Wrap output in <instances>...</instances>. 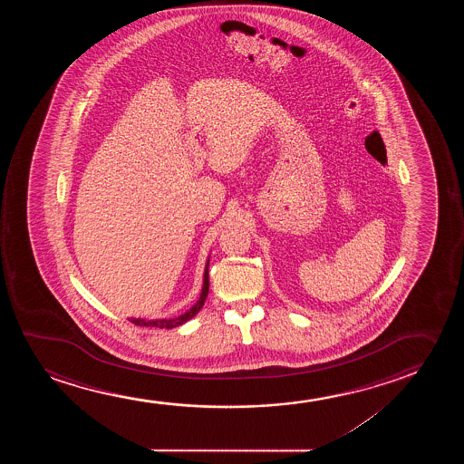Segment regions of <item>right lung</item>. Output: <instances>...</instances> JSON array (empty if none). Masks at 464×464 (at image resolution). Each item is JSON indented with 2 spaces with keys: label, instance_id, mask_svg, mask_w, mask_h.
<instances>
[{
  "label": "right lung",
  "instance_id": "1",
  "mask_svg": "<svg viewBox=\"0 0 464 464\" xmlns=\"http://www.w3.org/2000/svg\"><path fill=\"white\" fill-rule=\"evenodd\" d=\"M209 258L210 256H208L206 266H204L203 288H201V293H199V298H198L195 304L191 305L188 311L174 318H155V320H147V318L130 317V320H131L134 324H140V326H155V328H168V330H169V328H176L179 324H184L185 322H188L190 318L195 317L198 312L201 311L204 301L208 298V293H209Z\"/></svg>",
  "mask_w": 464,
  "mask_h": 464
}]
</instances>
